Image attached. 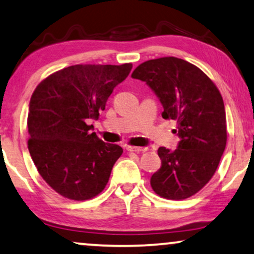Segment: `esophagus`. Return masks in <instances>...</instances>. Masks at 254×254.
<instances>
[{
	"instance_id": "34e87169",
	"label": "esophagus",
	"mask_w": 254,
	"mask_h": 254,
	"mask_svg": "<svg viewBox=\"0 0 254 254\" xmlns=\"http://www.w3.org/2000/svg\"><path fill=\"white\" fill-rule=\"evenodd\" d=\"M127 151L134 152V153H141V152H145L146 148H144V147H135V146H127Z\"/></svg>"
}]
</instances>
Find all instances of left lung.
<instances>
[{"instance_id": "8db88e82", "label": "left lung", "mask_w": 254, "mask_h": 254, "mask_svg": "<svg viewBox=\"0 0 254 254\" xmlns=\"http://www.w3.org/2000/svg\"><path fill=\"white\" fill-rule=\"evenodd\" d=\"M131 77L154 91L162 117L176 121L181 138L174 151L158 149L161 168L151 177L153 191L170 200L190 198L210 181L226 148L222 95L198 66L173 56L146 61Z\"/></svg>"}]
</instances>
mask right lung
Instances as JSON below:
<instances>
[{
	"mask_svg": "<svg viewBox=\"0 0 254 254\" xmlns=\"http://www.w3.org/2000/svg\"><path fill=\"white\" fill-rule=\"evenodd\" d=\"M131 69V63L71 65L48 76L32 94L28 151L40 176L62 197L92 199L108 183L123 149L103 142L87 122L99 119Z\"/></svg>",
	"mask_w": 254,
	"mask_h": 254,
	"instance_id": "right-lung-1",
	"label": "right lung"
}]
</instances>
